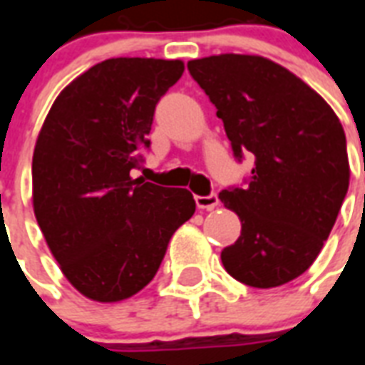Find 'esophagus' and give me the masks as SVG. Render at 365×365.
<instances>
[{"mask_svg": "<svg viewBox=\"0 0 365 365\" xmlns=\"http://www.w3.org/2000/svg\"><path fill=\"white\" fill-rule=\"evenodd\" d=\"M195 202H197V206L202 208V210H212V208H216L220 200H217L216 193H212V195H206V197L197 195V197H195Z\"/></svg>", "mask_w": 365, "mask_h": 365, "instance_id": "obj_1", "label": "esophagus"}]
</instances>
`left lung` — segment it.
I'll return each instance as SVG.
<instances>
[{"mask_svg": "<svg viewBox=\"0 0 365 365\" xmlns=\"http://www.w3.org/2000/svg\"><path fill=\"white\" fill-rule=\"evenodd\" d=\"M216 106L237 157H255L246 189H223L240 237L222 252L225 271L252 288H277L312 265L349 191L339 117L284 66L257 54L189 60Z\"/></svg>", "mask_w": 365, "mask_h": 365, "instance_id": "obj_1", "label": "left lung"}]
</instances>
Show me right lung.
I'll return each mask as SVG.
<instances>
[{"label": "right lung", "instance_id": "right-lung-1", "mask_svg": "<svg viewBox=\"0 0 365 365\" xmlns=\"http://www.w3.org/2000/svg\"><path fill=\"white\" fill-rule=\"evenodd\" d=\"M182 73V60H104L64 87L43 121L34 214L60 271L87 299L117 303L145 288L195 214L187 189L130 176L149 148L155 106Z\"/></svg>", "mask_w": 365, "mask_h": 365}]
</instances>
